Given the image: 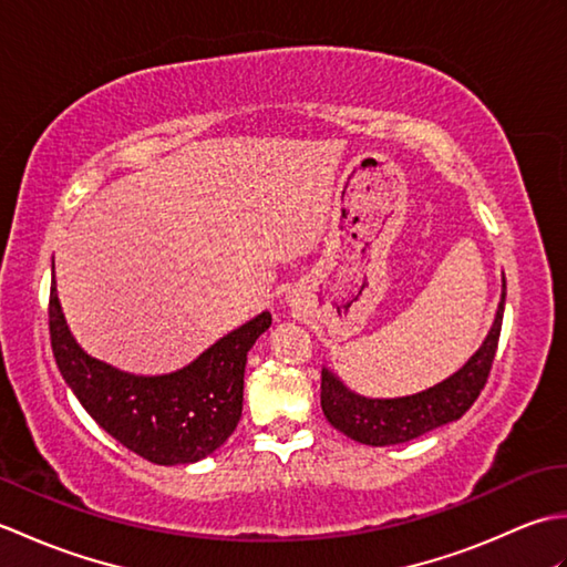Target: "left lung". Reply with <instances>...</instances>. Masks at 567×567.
<instances>
[{"label":"left lung","instance_id":"left-lung-1","mask_svg":"<svg viewBox=\"0 0 567 567\" xmlns=\"http://www.w3.org/2000/svg\"><path fill=\"white\" fill-rule=\"evenodd\" d=\"M504 302H507V280L502 275V295L495 321L485 336L483 346L457 368L453 375L406 396H365L336 375L331 368H321V409L333 429L343 436L365 445L406 443L443 424L461 419L480 390L485 388L492 360L497 353L502 331Z\"/></svg>","mask_w":567,"mask_h":567}]
</instances>
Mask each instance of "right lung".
<instances>
[{
	"label": "right lung",
	"instance_id": "1",
	"mask_svg": "<svg viewBox=\"0 0 567 567\" xmlns=\"http://www.w3.org/2000/svg\"><path fill=\"white\" fill-rule=\"evenodd\" d=\"M51 346L60 375L97 424L128 451L158 465H189L231 436L244 409L248 351L270 329V311L228 331L192 363L136 375L92 358L72 336L51 282Z\"/></svg>",
	"mask_w": 567,
	"mask_h": 567
}]
</instances>
